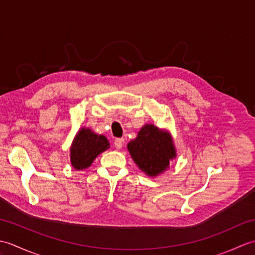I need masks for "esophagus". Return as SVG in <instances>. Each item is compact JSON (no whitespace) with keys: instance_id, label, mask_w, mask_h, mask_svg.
Segmentation results:
<instances>
[{"instance_id":"obj_1","label":"esophagus","mask_w":255,"mask_h":255,"mask_svg":"<svg viewBox=\"0 0 255 255\" xmlns=\"http://www.w3.org/2000/svg\"><path fill=\"white\" fill-rule=\"evenodd\" d=\"M114 144H115L116 149H122L123 144H124V139L123 138H117L115 140V142H114Z\"/></svg>"}]
</instances>
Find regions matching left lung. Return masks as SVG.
<instances>
[{
  "mask_svg": "<svg viewBox=\"0 0 255 255\" xmlns=\"http://www.w3.org/2000/svg\"><path fill=\"white\" fill-rule=\"evenodd\" d=\"M134 163L145 175L155 177L170 167L176 158V149L172 134L152 124H145L137 138L127 144Z\"/></svg>",
  "mask_w": 255,
  "mask_h": 255,
  "instance_id": "1",
  "label": "left lung"
}]
</instances>
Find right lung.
Segmentation results:
<instances>
[{"label":"right lung","mask_w":255,"mask_h":255,"mask_svg":"<svg viewBox=\"0 0 255 255\" xmlns=\"http://www.w3.org/2000/svg\"><path fill=\"white\" fill-rule=\"evenodd\" d=\"M110 148L105 136L97 134L90 128H81L70 148V161L74 170L88 169L96 156Z\"/></svg>","instance_id":"add662e5"}]
</instances>
